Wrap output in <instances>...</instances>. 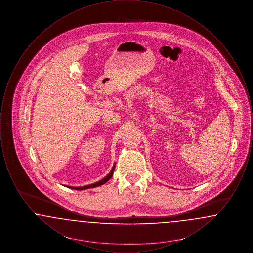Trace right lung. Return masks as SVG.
I'll return each instance as SVG.
<instances>
[{
  "label": "right lung",
  "mask_w": 253,
  "mask_h": 253,
  "mask_svg": "<svg viewBox=\"0 0 253 253\" xmlns=\"http://www.w3.org/2000/svg\"><path fill=\"white\" fill-rule=\"evenodd\" d=\"M114 169H115V166L113 167L112 170H111V172L109 173L108 175H107L106 177H104L102 180L98 181V182H96V183L91 184V185H88V186H84V187H80V188H76V187H69V188H70V189H73V190L83 191V190H86V189H89V188H95V187H98V186H100V185H103V184H104V183H106L109 179H111V177L113 176V173H114Z\"/></svg>",
  "instance_id": "obj_1"
}]
</instances>
